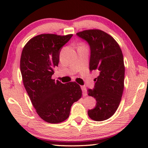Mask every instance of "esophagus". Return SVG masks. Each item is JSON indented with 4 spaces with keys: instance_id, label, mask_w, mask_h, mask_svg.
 Instances as JSON below:
<instances>
[{
    "instance_id": "obj_1",
    "label": "esophagus",
    "mask_w": 148,
    "mask_h": 148,
    "mask_svg": "<svg viewBox=\"0 0 148 148\" xmlns=\"http://www.w3.org/2000/svg\"><path fill=\"white\" fill-rule=\"evenodd\" d=\"M81 89L82 90V94H83V96H86V95H87V91H86V87L84 86H81Z\"/></svg>"
}]
</instances>
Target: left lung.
Instances as JSON below:
<instances>
[{
	"mask_svg": "<svg viewBox=\"0 0 148 148\" xmlns=\"http://www.w3.org/2000/svg\"><path fill=\"white\" fill-rule=\"evenodd\" d=\"M76 35L90 47V71L99 72V76L95 79L93 89H87L88 95L97 101L95 107L88 110L87 114L95 121L106 120L116 112L124 89L125 66L121 49L113 37L101 30H86Z\"/></svg>",
	"mask_w": 148,
	"mask_h": 148,
	"instance_id": "left-lung-1",
	"label": "left lung"
}]
</instances>
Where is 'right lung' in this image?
Instances as JSON below:
<instances>
[{
	"label": "right lung",
	"mask_w": 148,
	"mask_h": 148,
	"mask_svg": "<svg viewBox=\"0 0 148 148\" xmlns=\"http://www.w3.org/2000/svg\"><path fill=\"white\" fill-rule=\"evenodd\" d=\"M72 36L40 34L27 42L21 53L20 69L25 88L37 114L49 123L68 118L72 105L82 95L76 82L64 84L51 79L60 51Z\"/></svg>",
	"instance_id": "right-lung-1"
}]
</instances>
